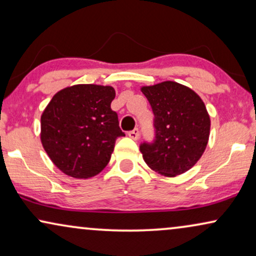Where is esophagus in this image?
<instances>
[{
    "instance_id": "1",
    "label": "esophagus",
    "mask_w": 256,
    "mask_h": 256,
    "mask_svg": "<svg viewBox=\"0 0 256 256\" xmlns=\"http://www.w3.org/2000/svg\"><path fill=\"white\" fill-rule=\"evenodd\" d=\"M128 136L130 138H132V140H138V136H140V130H138V128H135V129H132V130H130L128 132Z\"/></svg>"
}]
</instances>
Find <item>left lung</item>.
<instances>
[{
  "instance_id": "8db88e82",
  "label": "left lung",
  "mask_w": 256,
  "mask_h": 256,
  "mask_svg": "<svg viewBox=\"0 0 256 256\" xmlns=\"http://www.w3.org/2000/svg\"><path fill=\"white\" fill-rule=\"evenodd\" d=\"M152 108L155 140L140 146L150 169L166 177L190 170L208 142L211 120L200 96L174 82L143 86Z\"/></svg>"
}]
</instances>
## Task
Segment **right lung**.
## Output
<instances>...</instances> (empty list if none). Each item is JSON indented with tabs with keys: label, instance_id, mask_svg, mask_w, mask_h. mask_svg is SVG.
<instances>
[{
	"label": "right lung",
	"instance_id": "add662e5",
	"mask_svg": "<svg viewBox=\"0 0 256 256\" xmlns=\"http://www.w3.org/2000/svg\"><path fill=\"white\" fill-rule=\"evenodd\" d=\"M115 90L86 84L59 90L40 118V141L59 170L74 178L93 177L110 162L124 132L110 104Z\"/></svg>",
	"mask_w": 256,
	"mask_h": 256
}]
</instances>
